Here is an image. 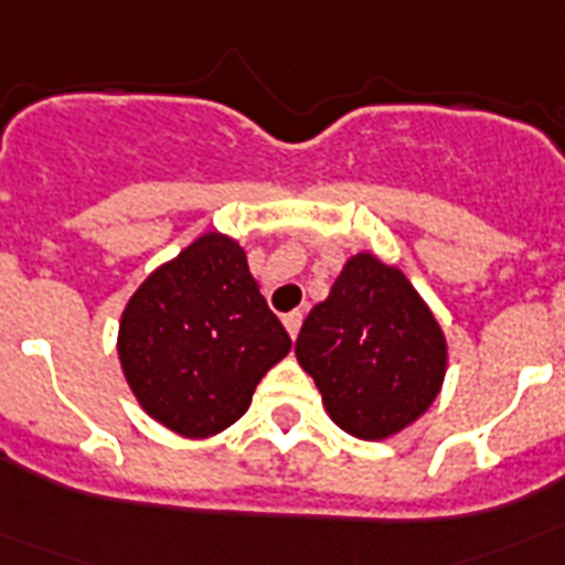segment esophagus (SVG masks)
I'll use <instances>...</instances> for the list:
<instances>
[{"mask_svg": "<svg viewBox=\"0 0 565 565\" xmlns=\"http://www.w3.org/2000/svg\"><path fill=\"white\" fill-rule=\"evenodd\" d=\"M282 322H286V331L291 333V339H297L299 333V326H302V311H291L282 317Z\"/></svg>", "mask_w": 565, "mask_h": 565, "instance_id": "obj_1", "label": "esophagus"}]
</instances>
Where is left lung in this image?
Wrapping results in <instances>:
<instances>
[{
	"mask_svg": "<svg viewBox=\"0 0 565 565\" xmlns=\"http://www.w3.org/2000/svg\"><path fill=\"white\" fill-rule=\"evenodd\" d=\"M328 416L379 441L416 422L444 382L447 344L430 308L398 268L356 254L326 302L311 308L297 344Z\"/></svg>",
	"mask_w": 565,
	"mask_h": 565,
	"instance_id": "obj_1",
	"label": "left lung"
}]
</instances>
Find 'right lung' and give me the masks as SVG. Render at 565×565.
Wrapping results in <instances>:
<instances>
[{"mask_svg":"<svg viewBox=\"0 0 565 565\" xmlns=\"http://www.w3.org/2000/svg\"><path fill=\"white\" fill-rule=\"evenodd\" d=\"M288 351L291 337L257 291L246 252L217 232L149 274L118 333L124 376L143 411L189 438L237 422Z\"/></svg>","mask_w":565,"mask_h":565,"instance_id":"1","label":"right lung"}]
</instances>
